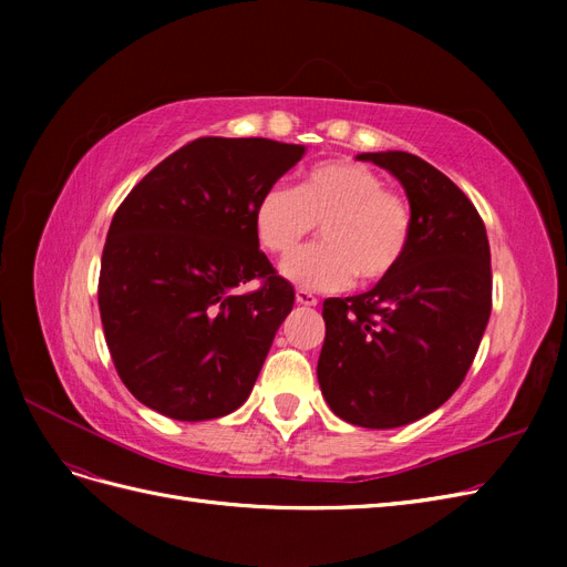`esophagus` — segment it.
<instances>
[{"instance_id":"1","label":"esophagus","mask_w":567,"mask_h":567,"mask_svg":"<svg viewBox=\"0 0 567 567\" xmlns=\"http://www.w3.org/2000/svg\"><path fill=\"white\" fill-rule=\"evenodd\" d=\"M296 300H298V305H305V307H315L319 302L317 296H312L310 290H305V288L296 290Z\"/></svg>"}]
</instances>
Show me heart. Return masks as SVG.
I'll return each instance as SVG.
<instances>
[{
  "label": "heart",
  "mask_w": 567,
  "mask_h": 567,
  "mask_svg": "<svg viewBox=\"0 0 567 567\" xmlns=\"http://www.w3.org/2000/svg\"><path fill=\"white\" fill-rule=\"evenodd\" d=\"M315 225L321 244L290 255L281 274L305 290H340L354 277L379 284L398 271L414 234V208L375 169L352 161L317 163L293 188L274 184L255 200V238L271 255L293 252Z\"/></svg>",
  "instance_id": "heart-1"
}]
</instances>
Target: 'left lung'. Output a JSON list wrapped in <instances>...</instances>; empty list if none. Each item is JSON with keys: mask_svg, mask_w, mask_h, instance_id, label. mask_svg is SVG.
<instances>
[{"mask_svg": "<svg viewBox=\"0 0 567 567\" xmlns=\"http://www.w3.org/2000/svg\"><path fill=\"white\" fill-rule=\"evenodd\" d=\"M357 158L402 182L414 234L392 277L323 300L317 379L336 416L383 431L431 414L466 379L492 312L489 241L475 205L431 163L406 151Z\"/></svg>", "mask_w": 567, "mask_h": 567, "instance_id": "8db88e82", "label": "left lung"}]
</instances>
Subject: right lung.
I'll return each instance as SVG.
<instances>
[{
	"mask_svg": "<svg viewBox=\"0 0 567 567\" xmlns=\"http://www.w3.org/2000/svg\"><path fill=\"white\" fill-rule=\"evenodd\" d=\"M305 146L200 136L120 203L99 274V312L120 381L175 421L241 406L296 290L260 250L252 208ZM260 280L255 291L235 290Z\"/></svg>",
	"mask_w": 567,
	"mask_h": 567,
	"instance_id": "1",
	"label": "right lung"
}]
</instances>
